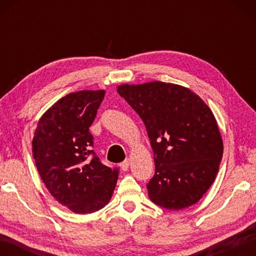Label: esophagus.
I'll return each instance as SVG.
<instances>
[{
	"mask_svg": "<svg viewBox=\"0 0 256 256\" xmlns=\"http://www.w3.org/2000/svg\"><path fill=\"white\" fill-rule=\"evenodd\" d=\"M130 159H126L125 160V162H122V164H120V167H122V170H124V172H126V170H128V167H130Z\"/></svg>",
	"mask_w": 256,
	"mask_h": 256,
	"instance_id": "1",
	"label": "esophagus"
}]
</instances>
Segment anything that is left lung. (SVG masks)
<instances>
[{"label":"left lung","instance_id":"left-lung-1","mask_svg":"<svg viewBox=\"0 0 256 256\" xmlns=\"http://www.w3.org/2000/svg\"><path fill=\"white\" fill-rule=\"evenodd\" d=\"M118 92L146 125L154 151L150 200L170 210L196 204L214 182L224 154L214 112L183 86L151 81L120 84Z\"/></svg>","mask_w":256,"mask_h":256}]
</instances>
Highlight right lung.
Wrapping results in <instances>:
<instances>
[{"mask_svg":"<svg viewBox=\"0 0 256 256\" xmlns=\"http://www.w3.org/2000/svg\"><path fill=\"white\" fill-rule=\"evenodd\" d=\"M105 90L68 94L38 120L32 154L46 188L74 214H92L108 204L118 178V168L100 162L89 132Z\"/></svg>","mask_w":256,"mask_h":256,"instance_id":"obj_1","label":"right lung"}]
</instances>
